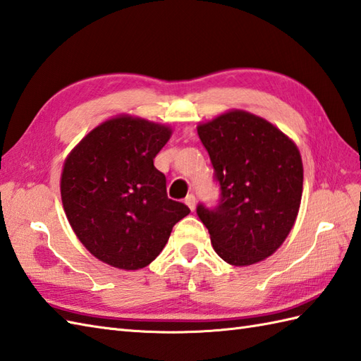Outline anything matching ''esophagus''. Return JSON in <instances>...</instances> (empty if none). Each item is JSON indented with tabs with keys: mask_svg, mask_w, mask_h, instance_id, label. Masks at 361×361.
Segmentation results:
<instances>
[{
	"mask_svg": "<svg viewBox=\"0 0 361 361\" xmlns=\"http://www.w3.org/2000/svg\"><path fill=\"white\" fill-rule=\"evenodd\" d=\"M185 204H187V207L190 208L191 212H195V208H196V197H195V195H188L185 197Z\"/></svg>",
	"mask_w": 361,
	"mask_h": 361,
	"instance_id": "34e87169",
	"label": "esophagus"
}]
</instances>
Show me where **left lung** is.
I'll list each match as a JSON object with an SVG mask.
<instances>
[{"instance_id":"1","label":"left lung","mask_w":361,"mask_h":361,"mask_svg":"<svg viewBox=\"0 0 361 361\" xmlns=\"http://www.w3.org/2000/svg\"><path fill=\"white\" fill-rule=\"evenodd\" d=\"M221 185L214 210L197 207L214 252L244 267L274 255L289 236L302 196L298 147L266 118L230 109L197 125Z\"/></svg>"}]
</instances>
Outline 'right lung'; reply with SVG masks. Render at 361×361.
Wrapping results in <instances>:
<instances>
[{
    "instance_id": "1",
    "label": "right lung",
    "mask_w": 361,
    "mask_h": 361,
    "mask_svg": "<svg viewBox=\"0 0 361 361\" xmlns=\"http://www.w3.org/2000/svg\"><path fill=\"white\" fill-rule=\"evenodd\" d=\"M171 134L168 125L120 114L87 133L63 164L60 193L71 227L111 267H147L190 213L168 199L165 174L153 162Z\"/></svg>"
}]
</instances>
